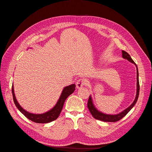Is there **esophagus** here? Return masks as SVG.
Returning a JSON list of instances; mask_svg holds the SVG:
<instances>
[{
  "instance_id": "esophagus-1",
  "label": "esophagus",
  "mask_w": 152,
  "mask_h": 152,
  "mask_svg": "<svg viewBox=\"0 0 152 152\" xmlns=\"http://www.w3.org/2000/svg\"><path fill=\"white\" fill-rule=\"evenodd\" d=\"M87 81L84 79H79L76 82V86L78 89H80L82 86H86Z\"/></svg>"
}]
</instances>
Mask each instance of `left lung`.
Masks as SVG:
<instances>
[{
  "instance_id": "8db88e82",
  "label": "left lung",
  "mask_w": 152,
  "mask_h": 152,
  "mask_svg": "<svg viewBox=\"0 0 152 152\" xmlns=\"http://www.w3.org/2000/svg\"><path fill=\"white\" fill-rule=\"evenodd\" d=\"M122 57L124 59H127L128 61H129L130 62L134 63L136 65V63L134 61L132 60V59L131 58L130 55L127 52H126L125 50H122ZM136 67L137 65H136ZM138 70H137V92H136V98L134 99V102L132 103L131 105H130L127 109L120 113H118L117 115H107V114H104L102 112H99L98 110L96 109L94 106L93 105V102H92V99L91 96H89V98L88 100V102H87V107H88L89 111L91 113L93 117L97 119V120L99 121H102L103 122H117L118 121H120L121 119H122L124 116H126L127 114V113L130 111V110L132 108V107L135 105L136 103L137 102V98H138L139 96V93H140V83H139V75H138Z\"/></svg>"
}]
</instances>
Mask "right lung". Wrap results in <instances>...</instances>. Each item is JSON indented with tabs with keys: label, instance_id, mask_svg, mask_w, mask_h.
<instances>
[{
	"label": "right lung",
	"instance_id": "1",
	"mask_svg": "<svg viewBox=\"0 0 152 152\" xmlns=\"http://www.w3.org/2000/svg\"><path fill=\"white\" fill-rule=\"evenodd\" d=\"M75 90V84H72L67 87H65L62 91V93L61 94L60 98H59L58 100V103H56V105H55V107L53 109L50 110V111L43 114H33L25 111V110L19 104V103H18L17 100L15 98V93H14L13 86H12V93L13 96V100L18 109L19 110L26 118H28L29 120L33 121L35 123H39V124L49 123L54 120H56V119L59 117V114H60L61 112L64 103H65L66 99L70 94H72L73 92H74Z\"/></svg>",
	"mask_w": 152,
	"mask_h": 152
}]
</instances>
